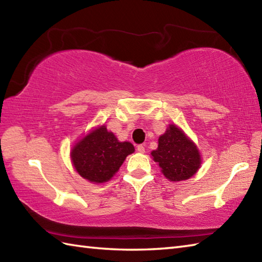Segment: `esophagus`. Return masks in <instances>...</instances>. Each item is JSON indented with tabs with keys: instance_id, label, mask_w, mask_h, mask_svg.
Here are the masks:
<instances>
[{
	"instance_id": "34e87169",
	"label": "esophagus",
	"mask_w": 262,
	"mask_h": 262,
	"mask_svg": "<svg viewBox=\"0 0 262 262\" xmlns=\"http://www.w3.org/2000/svg\"><path fill=\"white\" fill-rule=\"evenodd\" d=\"M137 151L140 153H145V147H144V145H138L137 146Z\"/></svg>"
}]
</instances>
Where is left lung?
I'll return each instance as SVG.
<instances>
[{
	"label": "left lung",
	"instance_id": "left-lung-1",
	"mask_svg": "<svg viewBox=\"0 0 262 262\" xmlns=\"http://www.w3.org/2000/svg\"><path fill=\"white\" fill-rule=\"evenodd\" d=\"M151 154L170 181L189 179L202 163L197 146L176 125L160 136L159 146Z\"/></svg>",
	"mask_w": 262,
	"mask_h": 262
}]
</instances>
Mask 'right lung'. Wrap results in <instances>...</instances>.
I'll list each match as a JSON object with an SVG mask.
<instances>
[{"label":"right lung","instance_id":"right-lung-1","mask_svg":"<svg viewBox=\"0 0 262 262\" xmlns=\"http://www.w3.org/2000/svg\"><path fill=\"white\" fill-rule=\"evenodd\" d=\"M135 151L129 142H119L101 126L91 132L72 149L71 158L81 177L94 183L110 180L124 163L127 155Z\"/></svg>","mask_w":262,"mask_h":262}]
</instances>
